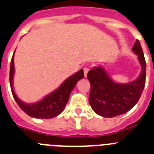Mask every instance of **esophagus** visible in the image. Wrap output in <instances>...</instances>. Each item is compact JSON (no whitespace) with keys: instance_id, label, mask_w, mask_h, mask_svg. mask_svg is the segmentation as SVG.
Segmentation results:
<instances>
[{"instance_id":"34e87169","label":"esophagus","mask_w":154,"mask_h":154,"mask_svg":"<svg viewBox=\"0 0 154 154\" xmlns=\"http://www.w3.org/2000/svg\"><path fill=\"white\" fill-rule=\"evenodd\" d=\"M90 70V67H85L84 68V77H87V74L88 73V71Z\"/></svg>"}]
</instances>
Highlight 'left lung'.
I'll return each mask as SVG.
<instances>
[{
	"label": "left lung",
	"mask_w": 154,
	"mask_h": 154,
	"mask_svg": "<svg viewBox=\"0 0 154 154\" xmlns=\"http://www.w3.org/2000/svg\"><path fill=\"white\" fill-rule=\"evenodd\" d=\"M138 56L141 73L129 84L113 82L103 67L90 70L87 78L91 83L89 102L96 113L103 117H113L125 113L138 102L146 82V61L140 43L136 41L132 48Z\"/></svg>",
	"instance_id": "8db88e82"
}]
</instances>
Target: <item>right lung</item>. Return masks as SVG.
<instances>
[{"label": "right lung", "instance_id": "right-lung-1", "mask_svg": "<svg viewBox=\"0 0 154 154\" xmlns=\"http://www.w3.org/2000/svg\"><path fill=\"white\" fill-rule=\"evenodd\" d=\"M14 54L10 67V85L12 94L20 109L30 117L40 119H49L57 117L64 109L70 97V94L77 81L84 77V70L81 69L72 75L58 87L55 91L46 96L36 103H26L20 100L15 94L13 88V77L14 74Z\"/></svg>", "mask_w": 154, "mask_h": 154}]
</instances>
